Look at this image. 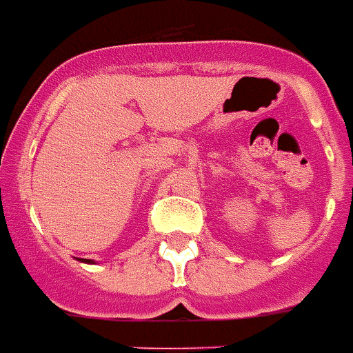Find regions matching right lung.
I'll list each match as a JSON object with an SVG mask.
<instances>
[{"label": "right lung", "mask_w": 353, "mask_h": 353, "mask_svg": "<svg viewBox=\"0 0 353 353\" xmlns=\"http://www.w3.org/2000/svg\"><path fill=\"white\" fill-rule=\"evenodd\" d=\"M81 262H87V264H94V261H91V259H80Z\"/></svg>", "instance_id": "1"}]
</instances>
